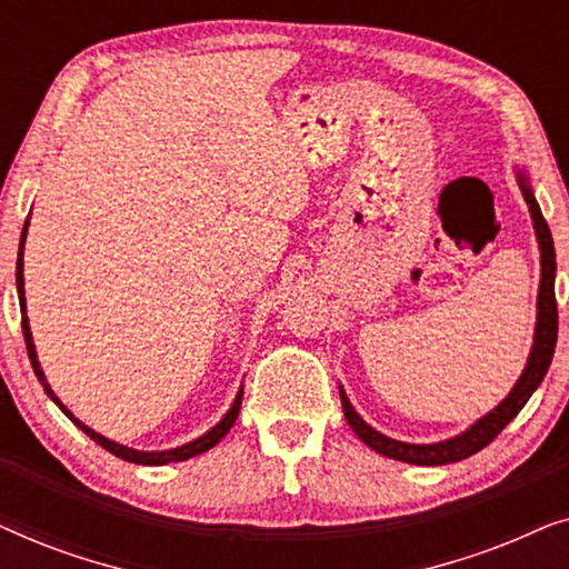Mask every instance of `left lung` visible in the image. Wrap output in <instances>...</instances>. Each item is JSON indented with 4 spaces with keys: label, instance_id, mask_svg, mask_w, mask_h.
I'll list each match as a JSON object with an SVG mask.
<instances>
[{
    "label": "left lung",
    "instance_id": "1",
    "mask_svg": "<svg viewBox=\"0 0 569 569\" xmlns=\"http://www.w3.org/2000/svg\"><path fill=\"white\" fill-rule=\"evenodd\" d=\"M520 189H523V199L528 209H531L536 238H539L541 248V284H539V313H536V333H533V349L531 357H528V365L523 376L512 388L508 399H505L500 407L489 411L487 417H481L477 425H471L469 430L458 438L435 442V446H411V442L391 440L378 430H372L368 422H362V417L352 409V403L341 391V409H345V417L352 430L357 432L365 446H370L376 453L393 458V461L415 463V466H442V463H456L463 461L473 453H479L481 448H487L497 435H500L505 427H508L512 419L518 417V411L526 407V401L531 399V393L539 388V383L547 376L551 357H555L557 347V329H559V316H557V298H555V271H557V259H555V243H551L549 224L543 220L539 204H536L531 189H528L526 176L520 173Z\"/></svg>",
    "mask_w": 569,
    "mask_h": 569
}]
</instances>
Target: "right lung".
<instances>
[{
	"label": "right lung",
	"instance_id": "1",
	"mask_svg": "<svg viewBox=\"0 0 569 569\" xmlns=\"http://www.w3.org/2000/svg\"><path fill=\"white\" fill-rule=\"evenodd\" d=\"M26 232H28V222H26V228H22V236H20V251H18V295H20V302H22V313H26V287H22V243H26ZM22 337H26V347H28V357H30V365H33V370H36V378L41 380L43 383V391L51 396L53 401L59 403V409L64 411V415L72 419V422L80 427V430L88 435L90 440H96L100 448H106L108 453H113L116 458H121V461H129V463H142V466H162V463H173V461H186V458H193V456H199V453H204V450H209V448H214L217 442H220L224 435L230 432V427L236 425V419H238V411H240V401H243V391H238V396H236V401H232V407H230V411L228 415H224L222 419H220V425H214L212 430H209L207 435H201V438H197L193 442H186V446H181V448H173V450H158V453H144V450H131V448H127V446H119V442H113V440H108V438H103V435H98V432H92L88 425H82L80 419H74V415L69 409H64L61 407V401L57 399V396H53V391L49 388V383H46V378H43V370H41V365H38V357H36V347H33V337H30V326H28V316H22Z\"/></svg>",
	"mask_w": 569,
	"mask_h": 569
}]
</instances>
